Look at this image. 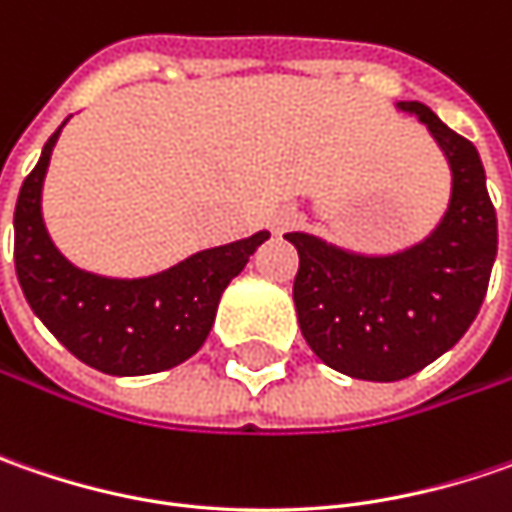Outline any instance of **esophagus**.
<instances>
[{
	"mask_svg": "<svg viewBox=\"0 0 512 512\" xmlns=\"http://www.w3.org/2000/svg\"><path fill=\"white\" fill-rule=\"evenodd\" d=\"M293 222V213H282V219H279V227H287Z\"/></svg>",
	"mask_w": 512,
	"mask_h": 512,
	"instance_id": "1",
	"label": "esophagus"
}]
</instances>
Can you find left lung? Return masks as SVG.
I'll list each match as a JSON object with an SVG mask.
<instances>
[{"mask_svg":"<svg viewBox=\"0 0 512 512\" xmlns=\"http://www.w3.org/2000/svg\"><path fill=\"white\" fill-rule=\"evenodd\" d=\"M430 128L453 170L442 225L399 256L367 259L287 233L299 250L293 302L310 350L364 382H399L436 362L467 333L496 259V207L479 150L422 102H402Z\"/></svg>","mask_w":512,"mask_h":512,"instance_id":"8db88e82","label":"left lung"}]
</instances>
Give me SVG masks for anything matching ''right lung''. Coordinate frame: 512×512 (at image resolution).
Instances as JSON below:
<instances>
[{
  "instance_id": "1",
  "label": "right lung",
  "mask_w": 512,
  "mask_h": 512,
  "mask_svg": "<svg viewBox=\"0 0 512 512\" xmlns=\"http://www.w3.org/2000/svg\"><path fill=\"white\" fill-rule=\"evenodd\" d=\"M59 130L25 176L13 210V262L28 305L79 362L102 373L145 376L182 364L205 344L225 287L270 233L202 250L168 273L136 282L76 270L53 247L39 213Z\"/></svg>"
}]
</instances>
